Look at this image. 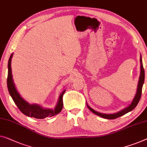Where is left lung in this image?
<instances>
[{"label":"left lung","mask_w":147,"mask_h":147,"mask_svg":"<svg viewBox=\"0 0 147 147\" xmlns=\"http://www.w3.org/2000/svg\"><path fill=\"white\" fill-rule=\"evenodd\" d=\"M140 63H141V72H140V76L139 78V82H138L137 84V91L136 94H135V96L134 98H133V101L131 102V104L129 105L127 107L123 109L122 110L118 111L117 113H110V114H108V113H102L100 112H98V111H95L94 109H93L92 108H90L86 102V106L88 109L90 110L92 112L94 113V114L97 115L100 117L105 118V119H114L116 118L121 117V116L123 115L125 113L129 112V111H132L133 109H134L135 107L137 106V105L139 103L140 98H141V93H142V88H143V85L144 84V71L143 69V62H142V56L141 55V57H140Z\"/></svg>","instance_id":"1"}]
</instances>
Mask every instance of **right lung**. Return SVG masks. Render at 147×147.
Listing matches in <instances>:
<instances>
[{"label":"right lung","instance_id":"1","mask_svg":"<svg viewBox=\"0 0 147 147\" xmlns=\"http://www.w3.org/2000/svg\"><path fill=\"white\" fill-rule=\"evenodd\" d=\"M13 53L11 54L8 63V78H7V86L9 94L12 100H14L18 108H19L24 114L28 117H34L36 119H44L47 117H51L52 116L58 114L62 110L63 103V96L65 90H63L59 97L57 104L54 109L49 108H44L40 105L37 104H30L26 102L18 92L14 80H13L12 68H11V60H12Z\"/></svg>","mask_w":147,"mask_h":147}]
</instances>
